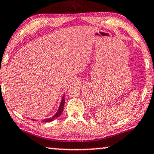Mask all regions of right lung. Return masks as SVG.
<instances>
[{"label": "right lung", "instance_id": "right-lung-1", "mask_svg": "<svg viewBox=\"0 0 154 154\" xmlns=\"http://www.w3.org/2000/svg\"><path fill=\"white\" fill-rule=\"evenodd\" d=\"M64 105H65V94H64V96L63 97V99H62L61 100V102H60V106H59V109H58L57 112H56V114H54L52 116V117H50V118H47V119H45L42 120V122H52V121H54V119H56L60 117V116L61 115V114L63 113V111L64 109ZM34 121V119H32Z\"/></svg>", "mask_w": 154, "mask_h": 154}]
</instances>
